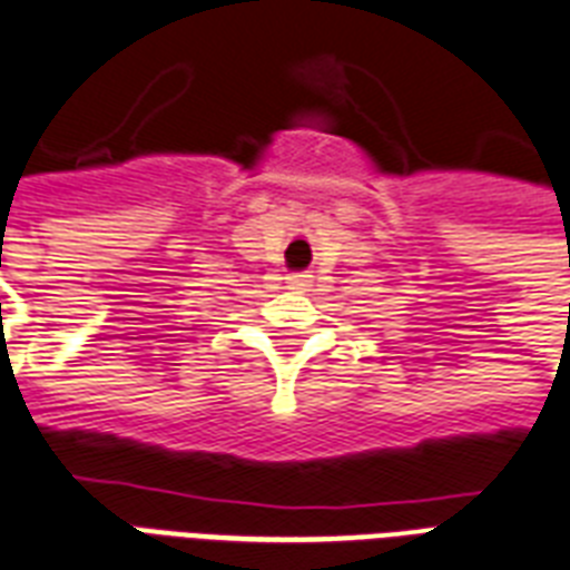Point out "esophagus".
<instances>
[{
	"mask_svg": "<svg viewBox=\"0 0 570 570\" xmlns=\"http://www.w3.org/2000/svg\"><path fill=\"white\" fill-rule=\"evenodd\" d=\"M291 291H306L308 288V276L306 273H294V276H288V282H285Z\"/></svg>",
	"mask_w": 570,
	"mask_h": 570,
	"instance_id": "obj_1",
	"label": "esophagus"
}]
</instances>
